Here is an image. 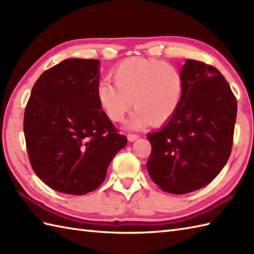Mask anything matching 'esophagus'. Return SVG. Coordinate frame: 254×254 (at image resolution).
<instances>
[{
	"label": "esophagus",
	"instance_id": "obj_1",
	"mask_svg": "<svg viewBox=\"0 0 254 254\" xmlns=\"http://www.w3.org/2000/svg\"><path fill=\"white\" fill-rule=\"evenodd\" d=\"M139 137L138 134H133V133H130L127 134V139L130 142H133V141H136V139Z\"/></svg>",
	"mask_w": 254,
	"mask_h": 254
}]
</instances>
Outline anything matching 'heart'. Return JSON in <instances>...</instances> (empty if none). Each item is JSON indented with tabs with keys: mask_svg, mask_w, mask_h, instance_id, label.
Listing matches in <instances>:
<instances>
[{
	"mask_svg": "<svg viewBox=\"0 0 254 254\" xmlns=\"http://www.w3.org/2000/svg\"><path fill=\"white\" fill-rule=\"evenodd\" d=\"M115 84L102 80L98 99L112 121L121 122L132 108L135 113L128 127H141L148 122L163 124L175 115L180 105L183 78L170 64L157 60L131 58L113 72Z\"/></svg>",
	"mask_w": 254,
	"mask_h": 254,
	"instance_id": "obj_1",
	"label": "heart"
}]
</instances>
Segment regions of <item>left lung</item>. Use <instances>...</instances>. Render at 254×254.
Instances as JSON below:
<instances>
[{"instance_id":"8db88e82","label":"left lung","mask_w":254,"mask_h":254,"mask_svg":"<svg viewBox=\"0 0 254 254\" xmlns=\"http://www.w3.org/2000/svg\"><path fill=\"white\" fill-rule=\"evenodd\" d=\"M181 74L177 111L160 130L147 134L149 177L172 194L198 190L219 174L231 153L237 118L236 97L217 68L187 60Z\"/></svg>"}]
</instances>
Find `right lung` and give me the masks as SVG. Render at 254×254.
I'll use <instances>...</instances> for the list:
<instances>
[{
  "instance_id": "right-lung-1",
  "label": "right lung",
  "mask_w": 254,
  "mask_h": 254,
  "mask_svg": "<svg viewBox=\"0 0 254 254\" xmlns=\"http://www.w3.org/2000/svg\"><path fill=\"white\" fill-rule=\"evenodd\" d=\"M99 63L66 59L40 75L27 102L24 134L30 165L59 192L84 195L96 190L127 143L99 102Z\"/></svg>"
}]
</instances>
